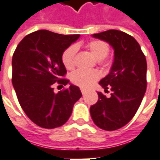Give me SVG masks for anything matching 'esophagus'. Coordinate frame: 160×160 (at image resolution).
<instances>
[{
	"mask_svg": "<svg viewBox=\"0 0 160 160\" xmlns=\"http://www.w3.org/2000/svg\"><path fill=\"white\" fill-rule=\"evenodd\" d=\"M80 91H81V93H82V95H85V94H86V90H85V89L81 88V89H80Z\"/></svg>",
	"mask_w": 160,
	"mask_h": 160,
	"instance_id": "1",
	"label": "esophagus"
}]
</instances>
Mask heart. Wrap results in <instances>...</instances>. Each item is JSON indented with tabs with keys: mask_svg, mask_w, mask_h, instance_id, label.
Segmentation results:
<instances>
[{
	"mask_svg": "<svg viewBox=\"0 0 160 160\" xmlns=\"http://www.w3.org/2000/svg\"><path fill=\"white\" fill-rule=\"evenodd\" d=\"M87 49L98 60L104 59L110 52V46L107 42L101 40H92L87 43ZM77 53V46L75 44L68 46L62 54V62L67 69H73L75 65V56ZM106 62H104V65ZM99 73L96 70H77L71 75V80L82 88H88L98 80Z\"/></svg>",
	"mask_w": 160,
	"mask_h": 160,
	"instance_id": "1",
	"label": "heart"
}]
</instances>
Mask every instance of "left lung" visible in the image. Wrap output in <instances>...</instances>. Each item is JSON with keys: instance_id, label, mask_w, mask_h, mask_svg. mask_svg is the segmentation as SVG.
Segmentation results:
<instances>
[{"instance_id": "8db88e82", "label": "left lung", "mask_w": 160, "mask_h": 160, "mask_svg": "<svg viewBox=\"0 0 160 160\" xmlns=\"http://www.w3.org/2000/svg\"><path fill=\"white\" fill-rule=\"evenodd\" d=\"M107 42L114 49L109 74L99 81L110 98L98 92V100L90 108L94 123L104 130L123 127L134 118L147 89V60L136 40L127 33L109 30L92 35Z\"/></svg>"}]
</instances>
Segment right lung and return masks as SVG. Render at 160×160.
Instances as JSON below:
<instances>
[{"instance_id": "1", "label": "right lung", "mask_w": 160, "mask_h": 160, "mask_svg": "<svg viewBox=\"0 0 160 160\" xmlns=\"http://www.w3.org/2000/svg\"><path fill=\"white\" fill-rule=\"evenodd\" d=\"M79 38L40 30L25 37L13 53L12 86L23 111L39 127L63 125L82 96L80 88L72 84L58 94L52 88L56 82L63 85L69 83L62 79L67 73L62 54Z\"/></svg>"}]
</instances>
